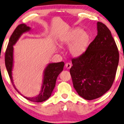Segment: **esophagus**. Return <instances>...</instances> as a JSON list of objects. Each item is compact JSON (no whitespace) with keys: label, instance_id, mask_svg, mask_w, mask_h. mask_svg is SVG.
Returning a JSON list of instances; mask_svg holds the SVG:
<instances>
[{"label":"esophagus","instance_id":"34e87169","mask_svg":"<svg viewBox=\"0 0 124 124\" xmlns=\"http://www.w3.org/2000/svg\"><path fill=\"white\" fill-rule=\"evenodd\" d=\"M65 67L67 68V69H70V68H71V67H72V64L71 63H70V62H67V63L65 64Z\"/></svg>","mask_w":124,"mask_h":124}]
</instances>
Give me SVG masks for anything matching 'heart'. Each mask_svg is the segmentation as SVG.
<instances>
[{"instance_id":"heart-1","label":"heart","mask_w":124,"mask_h":124,"mask_svg":"<svg viewBox=\"0 0 124 124\" xmlns=\"http://www.w3.org/2000/svg\"><path fill=\"white\" fill-rule=\"evenodd\" d=\"M89 36L86 32L80 29H73L62 39V42L64 45H70V52L73 56H78L82 54L87 46L89 42Z\"/></svg>"}]
</instances>
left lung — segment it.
<instances>
[{
  "mask_svg": "<svg viewBox=\"0 0 124 124\" xmlns=\"http://www.w3.org/2000/svg\"><path fill=\"white\" fill-rule=\"evenodd\" d=\"M98 34L85 52L72 59L70 69L74 87L87 100L101 97L112 86L119 62V52L111 32L97 22Z\"/></svg>",
  "mask_w": 124,
  "mask_h": 124,
  "instance_id": "8db88e82",
  "label": "left lung"
}]
</instances>
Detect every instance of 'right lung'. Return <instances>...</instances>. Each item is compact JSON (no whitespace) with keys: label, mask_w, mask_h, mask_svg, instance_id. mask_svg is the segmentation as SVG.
<instances>
[{"label":"right lung","mask_w":124,"mask_h":124,"mask_svg":"<svg viewBox=\"0 0 124 124\" xmlns=\"http://www.w3.org/2000/svg\"><path fill=\"white\" fill-rule=\"evenodd\" d=\"M30 29V27L27 26L24 23L18 25L10 37L5 52V65L6 69L8 72L11 82L13 84L14 87L17 91L18 90L16 89L14 85L13 84V79H12L11 71L13 64V45L16 43L19 37L23 33L29 31ZM64 66V62H62L57 63L49 64L45 70L43 85L40 94L36 97L28 98L22 95L23 97H25L27 100L34 102H42L47 100L51 96L52 93L56 85L57 76L62 71Z\"/></svg>","instance_id":"right-lung-1"}]
</instances>
